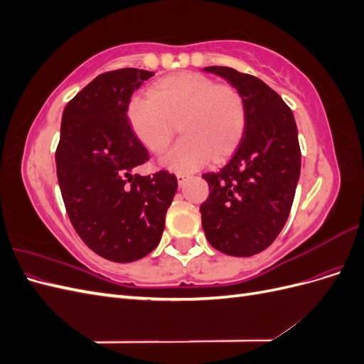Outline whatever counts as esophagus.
<instances>
[{
	"label": "esophagus",
	"mask_w": 364,
	"mask_h": 364,
	"mask_svg": "<svg viewBox=\"0 0 364 364\" xmlns=\"http://www.w3.org/2000/svg\"><path fill=\"white\" fill-rule=\"evenodd\" d=\"M176 178H178V182L182 186L185 183V181H188L191 178V174L190 173H178L176 174Z\"/></svg>",
	"instance_id": "esophagus-1"
}]
</instances>
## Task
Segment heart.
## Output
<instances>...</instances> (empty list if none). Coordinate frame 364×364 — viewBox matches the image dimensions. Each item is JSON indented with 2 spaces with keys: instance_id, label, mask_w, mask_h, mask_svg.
<instances>
[{
  "instance_id": "heart-1",
  "label": "heart",
  "mask_w": 364,
  "mask_h": 364,
  "mask_svg": "<svg viewBox=\"0 0 364 364\" xmlns=\"http://www.w3.org/2000/svg\"><path fill=\"white\" fill-rule=\"evenodd\" d=\"M150 97H134L127 118L138 141L161 155L176 130L182 139L162 158L173 171L188 173L232 153L245 134L246 105L232 85L196 73L167 75L150 86Z\"/></svg>"
}]
</instances>
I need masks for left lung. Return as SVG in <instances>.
<instances>
[{"instance_id":"obj_1","label":"left lung","mask_w":364,"mask_h":364,"mask_svg":"<svg viewBox=\"0 0 364 364\" xmlns=\"http://www.w3.org/2000/svg\"><path fill=\"white\" fill-rule=\"evenodd\" d=\"M245 98L246 127L234 156L202 178L209 196L202 226L214 249L252 257L267 249L287 222L301 174V149L291 109L258 77L228 67H208Z\"/></svg>"}]
</instances>
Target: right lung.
Wrapping results in <instances>:
<instances>
[{"label": "right lung", "mask_w": 364, "mask_h": 364, "mask_svg": "<svg viewBox=\"0 0 364 364\" xmlns=\"http://www.w3.org/2000/svg\"><path fill=\"white\" fill-rule=\"evenodd\" d=\"M153 74L103 73L62 114L56 168L65 208L83 243L114 262L144 258L159 245L178 190L176 176L165 170L134 173L149 153L130 127L127 105Z\"/></svg>", "instance_id": "right-lung-1"}]
</instances>
